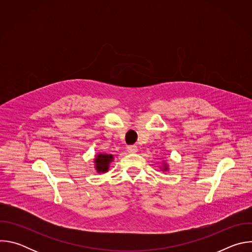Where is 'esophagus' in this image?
<instances>
[{
    "label": "esophagus",
    "instance_id": "1",
    "mask_svg": "<svg viewBox=\"0 0 252 252\" xmlns=\"http://www.w3.org/2000/svg\"><path fill=\"white\" fill-rule=\"evenodd\" d=\"M127 151L129 154H135L137 152V147L136 146H128L127 147Z\"/></svg>",
    "mask_w": 252,
    "mask_h": 252
}]
</instances>
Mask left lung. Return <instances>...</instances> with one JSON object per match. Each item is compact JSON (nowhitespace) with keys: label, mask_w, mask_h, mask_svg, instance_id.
<instances>
[{"label":"left lung","mask_w":252,"mask_h":252,"mask_svg":"<svg viewBox=\"0 0 252 252\" xmlns=\"http://www.w3.org/2000/svg\"><path fill=\"white\" fill-rule=\"evenodd\" d=\"M163 169H164V170H167V166H166V165H164V167H163Z\"/></svg>","instance_id":"1"}]
</instances>
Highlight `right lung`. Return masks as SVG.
<instances>
[{
	"mask_svg": "<svg viewBox=\"0 0 252 252\" xmlns=\"http://www.w3.org/2000/svg\"><path fill=\"white\" fill-rule=\"evenodd\" d=\"M113 156L112 155H105V154H98L96 158H94L95 162V168L97 172H106L109 170L110 162L113 161Z\"/></svg>",
	"mask_w": 252,
	"mask_h": 252,
	"instance_id": "obj_1",
	"label": "right lung"
}]
</instances>
